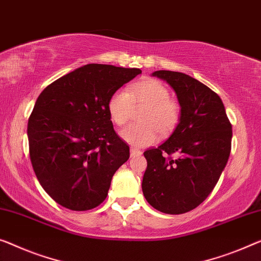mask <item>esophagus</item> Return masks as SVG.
<instances>
[{"label":"esophagus","mask_w":261,"mask_h":261,"mask_svg":"<svg viewBox=\"0 0 261 261\" xmlns=\"http://www.w3.org/2000/svg\"><path fill=\"white\" fill-rule=\"evenodd\" d=\"M130 154H131V157H138V155L142 154V151L138 149H135V147H131Z\"/></svg>","instance_id":"esophagus-1"}]
</instances>
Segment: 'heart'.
I'll list each match as a JSON object with an SVG mask.
<instances>
[{"label":"heart","mask_w":261,"mask_h":261,"mask_svg":"<svg viewBox=\"0 0 261 261\" xmlns=\"http://www.w3.org/2000/svg\"><path fill=\"white\" fill-rule=\"evenodd\" d=\"M136 108L145 109L139 117L144 124L130 125L119 132L123 141L130 145L149 146L157 142L159 131L162 135H169L179 123V104L170 98L169 89L158 80L139 81L129 91L119 89L108 102L109 115L117 125L129 122Z\"/></svg>","instance_id":"b5f03b06"}]
</instances>
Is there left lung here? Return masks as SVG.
Instances as JSON below:
<instances>
[{
    "label": "left lung",
    "instance_id": "8db88e82",
    "mask_svg": "<svg viewBox=\"0 0 261 261\" xmlns=\"http://www.w3.org/2000/svg\"><path fill=\"white\" fill-rule=\"evenodd\" d=\"M176 92L180 119L172 135L146 150L142 190L152 207L168 215L196 208L219 180L231 152L232 125L220 97L182 72L158 70ZM176 153L177 157L172 158Z\"/></svg>",
    "mask_w": 261,
    "mask_h": 261
}]
</instances>
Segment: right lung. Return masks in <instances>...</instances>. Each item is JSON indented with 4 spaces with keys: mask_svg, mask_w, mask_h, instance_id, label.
Returning a JSON list of instances; mask_svg holds the SVG:
<instances>
[{
    "mask_svg": "<svg viewBox=\"0 0 261 261\" xmlns=\"http://www.w3.org/2000/svg\"><path fill=\"white\" fill-rule=\"evenodd\" d=\"M139 73L137 68L87 64L38 96L28 120L31 165L44 191L63 207H97L129 159V145L114 130L108 102Z\"/></svg>",
    "mask_w": 261,
    "mask_h": 261,
    "instance_id": "1",
    "label": "right lung"
}]
</instances>
